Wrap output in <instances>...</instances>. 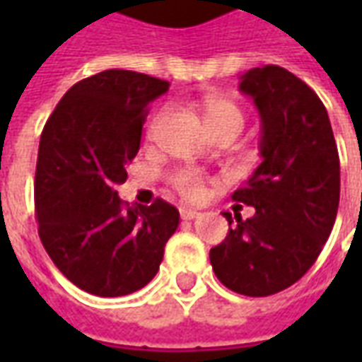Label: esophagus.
I'll return each mask as SVG.
<instances>
[{
    "instance_id": "34e87169",
    "label": "esophagus",
    "mask_w": 362,
    "mask_h": 362,
    "mask_svg": "<svg viewBox=\"0 0 362 362\" xmlns=\"http://www.w3.org/2000/svg\"><path fill=\"white\" fill-rule=\"evenodd\" d=\"M199 213L196 211V209H188V207H180V217L184 221H192L196 219Z\"/></svg>"
}]
</instances>
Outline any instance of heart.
Instances as JSON below:
<instances>
[{"instance_id":"1","label":"heart","mask_w":362,"mask_h":362,"mask_svg":"<svg viewBox=\"0 0 362 362\" xmlns=\"http://www.w3.org/2000/svg\"><path fill=\"white\" fill-rule=\"evenodd\" d=\"M165 116V112L160 110L157 112L153 119L149 122V127H147V135L153 137L155 132H157L158 124H160V119ZM204 119L207 127H209V132L215 129V127L221 126H243V114L238 110V106L233 104L230 100H225V98H211V100H207L204 104ZM170 184H173V188L180 194L182 197H186V199H202L205 196V186L204 180H202V176L196 173V170H192V168H182V170H176V173L170 176Z\"/></svg>"}]
</instances>
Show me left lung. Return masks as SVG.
Instances as JSON below:
<instances>
[{"label":"left lung","instance_id":"obj_1","mask_svg":"<svg viewBox=\"0 0 362 362\" xmlns=\"http://www.w3.org/2000/svg\"><path fill=\"white\" fill-rule=\"evenodd\" d=\"M238 89L258 108L262 163L233 199L256 213L236 221L209 259L227 288L267 296L300 279L324 248L339 205V155L326 106L296 75L254 67Z\"/></svg>","mask_w":362,"mask_h":362}]
</instances>
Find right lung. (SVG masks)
<instances>
[{
  "instance_id": "obj_1",
  "label": "right lung",
  "mask_w": 362,
  "mask_h": 362,
  "mask_svg": "<svg viewBox=\"0 0 362 362\" xmlns=\"http://www.w3.org/2000/svg\"><path fill=\"white\" fill-rule=\"evenodd\" d=\"M166 90L168 81L157 77L106 69L75 83L40 135L38 235L59 272L90 295L145 287L180 223L165 199L129 207L116 192L139 151L147 106Z\"/></svg>"
}]
</instances>
